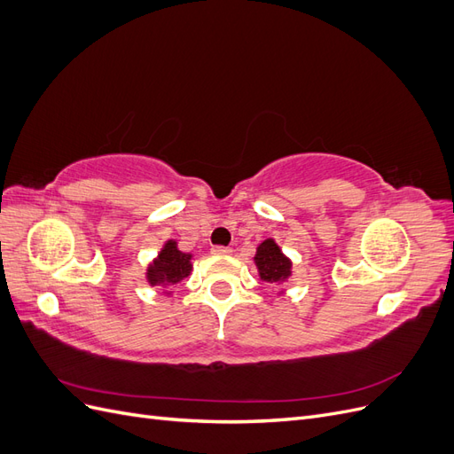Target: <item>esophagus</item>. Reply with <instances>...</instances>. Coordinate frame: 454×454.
<instances>
[{"instance_id":"34e87169","label":"esophagus","mask_w":454,"mask_h":454,"mask_svg":"<svg viewBox=\"0 0 454 454\" xmlns=\"http://www.w3.org/2000/svg\"><path fill=\"white\" fill-rule=\"evenodd\" d=\"M232 250L231 248H225V246H214L212 248V254L214 255H229Z\"/></svg>"}]
</instances>
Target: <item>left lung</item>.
<instances>
[{
    "instance_id": "left-lung-1",
    "label": "left lung",
    "mask_w": 454,
    "mask_h": 454,
    "mask_svg": "<svg viewBox=\"0 0 454 454\" xmlns=\"http://www.w3.org/2000/svg\"><path fill=\"white\" fill-rule=\"evenodd\" d=\"M254 263L257 269L259 282L280 286V284L290 280L294 274L292 259L280 250V246L274 239H265L257 246L255 255H254ZM280 294H284V290H280L278 295Z\"/></svg>"
}]
</instances>
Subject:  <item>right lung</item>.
Here are the masks:
<instances>
[{"label": "right lung", "mask_w": 454, "mask_h": 454, "mask_svg": "<svg viewBox=\"0 0 454 454\" xmlns=\"http://www.w3.org/2000/svg\"><path fill=\"white\" fill-rule=\"evenodd\" d=\"M193 254L182 252L177 248V240L168 239L162 244L160 252L157 257L149 261L145 269V280L151 287H160L162 295L170 297L174 292L172 287L182 282L185 277H189L191 270H193Z\"/></svg>", "instance_id": "1"}]
</instances>
